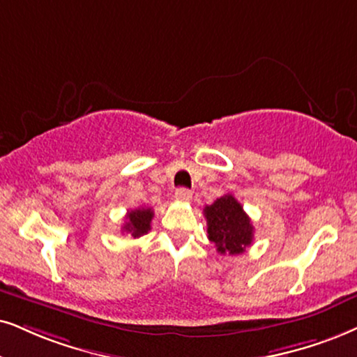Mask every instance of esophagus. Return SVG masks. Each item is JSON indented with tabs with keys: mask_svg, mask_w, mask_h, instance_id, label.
<instances>
[{
	"mask_svg": "<svg viewBox=\"0 0 357 357\" xmlns=\"http://www.w3.org/2000/svg\"><path fill=\"white\" fill-rule=\"evenodd\" d=\"M174 197H176V199H179V201H189L192 197V194L186 188H178V189H176V192H174Z\"/></svg>",
	"mask_w": 357,
	"mask_h": 357,
	"instance_id": "34e87169",
	"label": "esophagus"
}]
</instances>
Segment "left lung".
I'll return each mask as SVG.
<instances>
[{
  "label": "left lung",
  "mask_w": 357,
  "mask_h": 357,
  "mask_svg": "<svg viewBox=\"0 0 357 357\" xmlns=\"http://www.w3.org/2000/svg\"><path fill=\"white\" fill-rule=\"evenodd\" d=\"M207 237L219 254L237 255L245 252L254 238V225L232 194H225L204 207Z\"/></svg>",
  "instance_id": "1"
}]
</instances>
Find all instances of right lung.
Returning a JSON list of instances; mask_svg holds the SVG:
<instances>
[{
	"label": "right lung",
	"instance_id": "obj_1",
	"mask_svg": "<svg viewBox=\"0 0 357 357\" xmlns=\"http://www.w3.org/2000/svg\"><path fill=\"white\" fill-rule=\"evenodd\" d=\"M153 215H155V212L150 207H138L135 211H128V214L125 215L126 220L123 224V231L133 238L145 236L151 229Z\"/></svg>",
	"mask_w": 357,
	"mask_h": 357
}]
</instances>
